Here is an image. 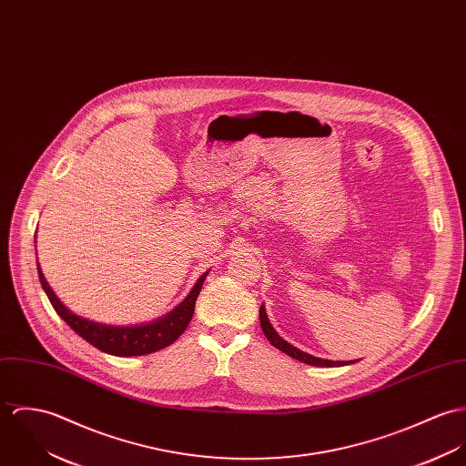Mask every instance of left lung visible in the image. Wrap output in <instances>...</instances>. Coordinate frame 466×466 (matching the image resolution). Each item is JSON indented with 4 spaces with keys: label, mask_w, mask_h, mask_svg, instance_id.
Returning a JSON list of instances; mask_svg holds the SVG:
<instances>
[{
    "label": "left lung",
    "mask_w": 466,
    "mask_h": 466,
    "mask_svg": "<svg viewBox=\"0 0 466 466\" xmlns=\"http://www.w3.org/2000/svg\"><path fill=\"white\" fill-rule=\"evenodd\" d=\"M258 318H260L262 332H264V336L268 338V341H269L275 349H279V350H282L284 354H288L289 358L306 362V364H312V366H343V364H350V362L345 361H329V360H319V358H314V356H310L308 352H302V350H299L297 347L289 345V343H288L284 338H280V336L277 334V330L271 327V323H269V319H268V314H266L264 306H260V309H258Z\"/></svg>",
    "instance_id": "left-lung-1"
}]
</instances>
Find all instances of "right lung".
Listing matches in <instances>:
<instances>
[{"label": "right lung", "mask_w": 466, "mask_h": 466, "mask_svg": "<svg viewBox=\"0 0 466 466\" xmlns=\"http://www.w3.org/2000/svg\"><path fill=\"white\" fill-rule=\"evenodd\" d=\"M37 273H39L41 286H43L45 293L48 295L56 314L87 343H91L93 347H96L105 354L119 356V358L152 354L160 349L169 347L173 341H177V338L186 330V327L189 325V321L193 318L195 302H197L200 289L204 286V280L208 277V273H204L197 280L195 288L186 297V300H182L175 309L167 312L166 316L158 318L156 321L147 323V325H136V327H114V325L91 321L87 318H82V316L71 312L53 293L48 280L43 275L39 262H37Z\"/></svg>", "instance_id": "right-lung-1"}]
</instances>
